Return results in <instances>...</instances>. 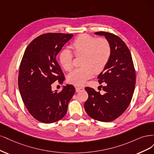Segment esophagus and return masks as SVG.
I'll return each mask as SVG.
<instances>
[{"label":"esophagus","mask_w":154,"mask_h":154,"mask_svg":"<svg viewBox=\"0 0 154 154\" xmlns=\"http://www.w3.org/2000/svg\"><path fill=\"white\" fill-rule=\"evenodd\" d=\"M84 90V88H82V87H79V86H77L75 88V90L77 92H79V91H83Z\"/></svg>","instance_id":"esophagus-1"}]
</instances>
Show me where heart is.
<instances>
[{"mask_svg": "<svg viewBox=\"0 0 154 154\" xmlns=\"http://www.w3.org/2000/svg\"><path fill=\"white\" fill-rule=\"evenodd\" d=\"M76 57L82 56L81 67L69 74L68 82L75 85H82L91 78L94 72H101L109 61L111 55L110 43L106 39L93 37L87 34L79 36L70 45ZM73 54L64 49L59 54V61L67 72L73 68Z\"/></svg>", "mask_w": 154, "mask_h": 154, "instance_id": "b5f03b06", "label": "heart"}]
</instances>
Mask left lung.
<instances>
[{"mask_svg":"<svg viewBox=\"0 0 154 154\" xmlns=\"http://www.w3.org/2000/svg\"><path fill=\"white\" fill-rule=\"evenodd\" d=\"M95 34L105 36L109 42L111 55L98 76V82L103 85L99 87L105 93L86 87L88 98L84 109L94 120L109 122L121 116L129 106L135 88L136 72L129 49L120 38L103 31Z\"/></svg>","mask_w":154,"mask_h":154,"instance_id":"8db88e82","label":"left lung"}]
</instances>
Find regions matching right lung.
Here are the masks:
<instances>
[{"label": "right lung", "mask_w": 154, "mask_h": 154, "mask_svg": "<svg viewBox=\"0 0 154 154\" xmlns=\"http://www.w3.org/2000/svg\"><path fill=\"white\" fill-rule=\"evenodd\" d=\"M73 34L47 33L30 43L25 51L18 73V88L25 106L39 122L51 123L66 114L68 105L75 92L67 84L61 91L52 90V84H62L64 74L56 56Z\"/></svg>", "instance_id": "add662e5"}]
</instances>
